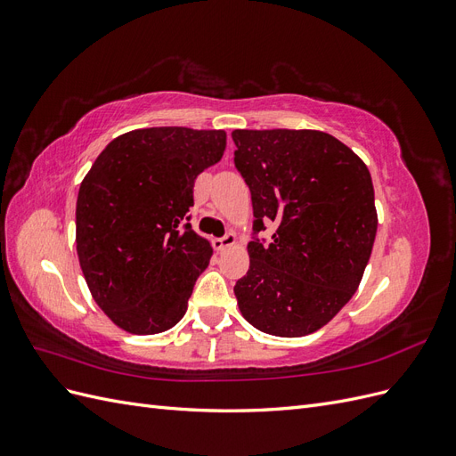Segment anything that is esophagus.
I'll return each mask as SVG.
<instances>
[{"instance_id": "1", "label": "esophagus", "mask_w": 456, "mask_h": 456, "mask_svg": "<svg viewBox=\"0 0 456 456\" xmlns=\"http://www.w3.org/2000/svg\"><path fill=\"white\" fill-rule=\"evenodd\" d=\"M232 245H236V233H233V232H228L226 236L213 240L215 251H224V249H228V247H232Z\"/></svg>"}]
</instances>
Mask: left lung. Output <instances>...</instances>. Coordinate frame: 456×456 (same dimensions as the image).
I'll return each instance as SVG.
<instances>
[{"instance_id":"1","label":"left lung","mask_w":456,"mask_h":456,"mask_svg":"<svg viewBox=\"0 0 456 456\" xmlns=\"http://www.w3.org/2000/svg\"><path fill=\"white\" fill-rule=\"evenodd\" d=\"M233 163L251 190V266L233 293L262 333L305 337L360 287L377 236L367 165L335 136L310 129L232 133ZM273 222L266 246L257 232Z\"/></svg>"}]
</instances>
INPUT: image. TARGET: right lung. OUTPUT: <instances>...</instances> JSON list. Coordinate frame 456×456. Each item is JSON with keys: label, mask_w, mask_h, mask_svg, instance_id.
<instances>
[{"label": "right lung", "mask_w": 456, "mask_h": 456, "mask_svg": "<svg viewBox=\"0 0 456 456\" xmlns=\"http://www.w3.org/2000/svg\"><path fill=\"white\" fill-rule=\"evenodd\" d=\"M224 148V131L136 129L110 142L81 183L79 266L96 305L127 333H163L186 314L213 255L188 223L194 183Z\"/></svg>", "instance_id": "obj_1"}]
</instances>
